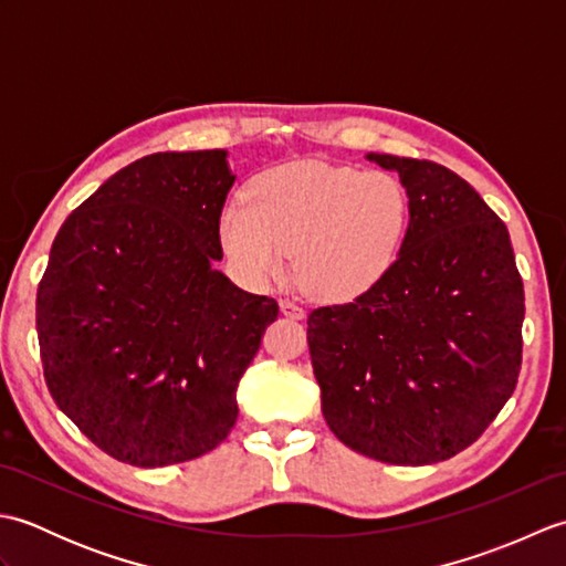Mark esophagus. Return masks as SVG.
<instances>
[{
    "mask_svg": "<svg viewBox=\"0 0 566 566\" xmlns=\"http://www.w3.org/2000/svg\"><path fill=\"white\" fill-rule=\"evenodd\" d=\"M280 308H282V314L286 318H294V321H302L304 318V308L298 306L296 302H290V298H284V302L280 304Z\"/></svg>",
    "mask_w": 566,
    "mask_h": 566,
    "instance_id": "obj_1",
    "label": "esophagus"
}]
</instances>
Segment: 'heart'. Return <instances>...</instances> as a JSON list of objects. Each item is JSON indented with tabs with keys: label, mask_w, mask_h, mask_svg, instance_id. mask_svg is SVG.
<instances>
[{
	"label": "heart",
	"mask_w": 566,
	"mask_h": 566,
	"mask_svg": "<svg viewBox=\"0 0 566 566\" xmlns=\"http://www.w3.org/2000/svg\"><path fill=\"white\" fill-rule=\"evenodd\" d=\"M245 201H228L219 231L255 280L296 282L321 302H350L384 280L408 228L406 187L391 172L294 160L260 172Z\"/></svg>",
	"instance_id": "heart-1"
}]
</instances>
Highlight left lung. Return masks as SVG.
<instances>
[{
    "mask_svg": "<svg viewBox=\"0 0 566 566\" xmlns=\"http://www.w3.org/2000/svg\"><path fill=\"white\" fill-rule=\"evenodd\" d=\"M367 158L399 172L411 221L379 284L308 314L323 418L371 460L442 462L482 436L518 384L523 280L506 223L460 175Z\"/></svg>",
    "mask_w": 566,
    "mask_h": 566,
    "instance_id": "8db88e82",
    "label": "left lung"
}]
</instances>
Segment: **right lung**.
Returning <instances> with one entry per match:
<instances>
[{"label":"right lung","instance_id":"add662e5","mask_svg":"<svg viewBox=\"0 0 566 566\" xmlns=\"http://www.w3.org/2000/svg\"><path fill=\"white\" fill-rule=\"evenodd\" d=\"M235 177L226 150L155 153L72 211L35 294L48 391L99 450L134 467L211 452L280 314L213 268Z\"/></svg>","mask_w":566,"mask_h":566}]
</instances>
